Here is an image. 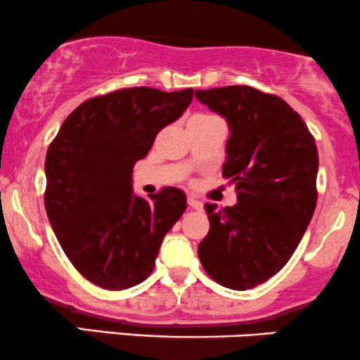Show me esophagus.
<instances>
[{
    "label": "esophagus",
    "mask_w": 360,
    "mask_h": 360,
    "mask_svg": "<svg viewBox=\"0 0 360 360\" xmlns=\"http://www.w3.org/2000/svg\"><path fill=\"white\" fill-rule=\"evenodd\" d=\"M188 205H189V206H191V207H193V210H199V211H201V210H202V207H205V205H202V202H201V201H198V199H196V198H189V199H188Z\"/></svg>",
    "instance_id": "obj_1"
}]
</instances>
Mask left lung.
I'll return each instance as SVG.
<instances>
[{
  "mask_svg": "<svg viewBox=\"0 0 360 360\" xmlns=\"http://www.w3.org/2000/svg\"><path fill=\"white\" fill-rule=\"evenodd\" d=\"M228 122L223 176L236 205H206L210 233L198 246L202 268L231 290L255 288L287 265L317 205L319 153L287 102L248 85L196 90Z\"/></svg>",
  "mask_w": 360,
  "mask_h": 360,
  "instance_id": "8db88e82",
  "label": "left lung"
}]
</instances>
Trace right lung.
Returning a JSON list of instances; mask_svg holds the SVG:
<instances>
[{
    "label": "right lung",
    "instance_id": "right-lung-1",
    "mask_svg": "<svg viewBox=\"0 0 360 360\" xmlns=\"http://www.w3.org/2000/svg\"><path fill=\"white\" fill-rule=\"evenodd\" d=\"M193 89L117 90L80 103L45 159V207L72 265L105 290H125L154 270L164 236L186 210V194L166 188L134 194L132 169L158 132L183 115Z\"/></svg>",
    "mask_w": 360,
    "mask_h": 360
}]
</instances>
